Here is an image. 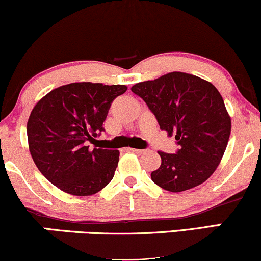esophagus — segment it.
Returning <instances> with one entry per match:
<instances>
[{
  "label": "esophagus",
  "mask_w": 261,
  "mask_h": 261,
  "mask_svg": "<svg viewBox=\"0 0 261 261\" xmlns=\"http://www.w3.org/2000/svg\"><path fill=\"white\" fill-rule=\"evenodd\" d=\"M130 151H133L134 153H136V154H143L145 153V149H137V148H131Z\"/></svg>",
  "instance_id": "esophagus-1"
}]
</instances>
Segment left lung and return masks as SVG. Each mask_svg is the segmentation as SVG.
<instances>
[{
	"mask_svg": "<svg viewBox=\"0 0 261 261\" xmlns=\"http://www.w3.org/2000/svg\"><path fill=\"white\" fill-rule=\"evenodd\" d=\"M131 91L145 100L161 130L175 134L176 153L158 152L154 184L172 193L206 181L220 164L230 135V118L212 83L184 72H170L136 83Z\"/></svg>",
	"mask_w": 261,
	"mask_h": 261,
	"instance_id": "1",
	"label": "left lung"
}]
</instances>
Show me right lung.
<instances>
[{
  "instance_id": "obj_1",
  "label": "right lung",
  "mask_w": 261,
  "mask_h": 261,
  "mask_svg": "<svg viewBox=\"0 0 261 261\" xmlns=\"http://www.w3.org/2000/svg\"><path fill=\"white\" fill-rule=\"evenodd\" d=\"M126 89L124 85L70 83L53 89L33 108L27 124L29 151L51 184L71 195L87 196L112 181L119 151H91L87 141L104 131L113 100Z\"/></svg>"
}]
</instances>
